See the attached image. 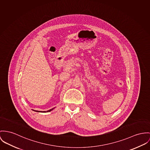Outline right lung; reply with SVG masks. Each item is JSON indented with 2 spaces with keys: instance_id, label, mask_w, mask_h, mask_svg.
<instances>
[{
  "instance_id": "obj_1",
  "label": "right lung",
  "mask_w": 150,
  "mask_h": 150,
  "mask_svg": "<svg viewBox=\"0 0 150 150\" xmlns=\"http://www.w3.org/2000/svg\"><path fill=\"white\" fill-rule=\"evenodd\" d=\"M55 108H52V109H51V110H48V111H36V110H33L34 111H35V112H50L51 111H52V110H54Z\"/></svg>"
}]
</instances>
